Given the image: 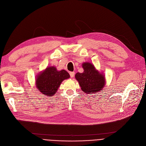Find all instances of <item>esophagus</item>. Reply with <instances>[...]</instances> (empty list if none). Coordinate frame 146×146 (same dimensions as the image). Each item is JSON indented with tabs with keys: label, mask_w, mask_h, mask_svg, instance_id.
I'll return each mask as SVG.
<instances>
[{
	"label": "esophagus",
	"mask_w": 146,
	"mask_h": 146,
	"mask_svg": "<svg viewBox=\"0 0 146 146\" xmlns=\"http://www.w3.org/2000/svg\"><path fill=\"white\" fill-rule=\"evenodd\" d=\"M74 74H75V73H74V72H70V77H71V78H73L74 77Z\"/></svg>",
	"instance_id": "obj_1"
}]
</instances>
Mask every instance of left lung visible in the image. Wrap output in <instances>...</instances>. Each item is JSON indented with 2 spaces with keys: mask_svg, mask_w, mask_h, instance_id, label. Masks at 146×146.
<instances>
[{
  "mask_svg": "<svg viewBox=\"0 0 146 146\" xmlns=\"http://www.w3.org/2000/svg\"><path fill=\"white\" fill-rule=\"evenodd\" d=\"M83 72L77 73L75 78L79 82L81 89L87 94H93L102 91L106 84L104 73L99 72L94 65L89 62L82 64Z\"/></svg>",
  "mask_w": 146,
  "mask_h": 146,
  "instance_id": "obj_1",
  "label": "left lung"
}]
</instances>
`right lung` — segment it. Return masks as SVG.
<instances>
[{"instance_id":"right-lung-1","label":"right lung","mask_w":146,"mask_h":146,"mask_svg":"<svg viewBox=\"0 0 146 146\" xmlns=\"http://www.w3.org/2000/svg\"><path fill=\"white\" fill-rule=\"evenodd\" d=\"M70 77L66 70H57L54 66H48L36 75L35 85L43 95L53 96L62 82Z\"/></svg>"}]
</instances>
